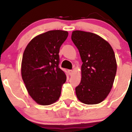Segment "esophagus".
Returning a JSON list of instances; mask_svg holds the SVG:
<instances>
[{
	"instance_id": "1",
	"label": "esophagus",
	"mask_w": 132,
	"mask_h": 132,
	"mask_svg": "<svg viewBox=\"0 0 132 132\" xmlns=\"http://www.w3.org/2000/svg\"><path fill=\"white\" fill-rule=\"evenodd\" d=\"M72 72H73V71H72V70H71V69H69V70H68V73H69V76L72 75Z\"/></svg>"
}]
</instances>
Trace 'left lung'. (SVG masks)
<instances>
[{
  "mask_svg": "<svg viewBox=\"0 0 132 132\" xmlns=\"http://www.w3.org/2000/svg\"><path fill=\"white\" fill-rule=\"evenodd\" d=\"M71 39L78 49L82 64L77 97L84 104H97L107 97L117 72L115 53L110 44L97 35L76 30Z\"/></svg>",
  "mask_w": 132,
  "mask_h": 132,
  "instance_id": "1",
  "label": "left lung"
}]
</instances>
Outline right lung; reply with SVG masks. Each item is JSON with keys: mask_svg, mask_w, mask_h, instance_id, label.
Wrapping results in <instances>:
<instances>
[{"mask_svg": "<svg viewBox=\"0 0 132 132\" xmlns=\"http://www.w3.org/2000/svg\"><path fill=\"white\" fill-rule=\"evenodd\" d=\"M68 36L66 31H48L32 39L24 51L23 81L29 95L40 105L53 104L61 95L66 76L59 67V52Z\"/></svg>", "mask_w": 132, "mask_h": 132, "instance_id": "1", "label": "right lung"}]
</instances>
